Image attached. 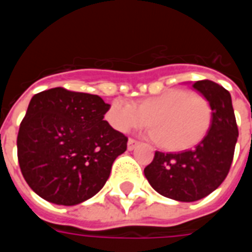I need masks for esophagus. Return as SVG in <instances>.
Returning <instances> with one entry per match:
<instances>
[{
  "label": "esophagus",
  "instance_id": "obj_1",
  "mask_svg": "<svg viewBox=\"0 0 252 252\" xmlns=\"http://www.w3.org/2000/svg\"><path fill=\"white\" fill-rule=\"evenodd\" d=\"M137 144H139V142L133 140V139H129V140H128V150H129V151H132L133 148H136Z\"/></svg>",
  "mask_w": 252,
  "mask_h": 252
}]
</instances>
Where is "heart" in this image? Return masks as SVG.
<instances>
[{
    "label": "heart",
    "mask_w": 252,
    "mask_h": 252,
    "mask_svg": "<svg viewBox=\"0 0 252 252\" xmlns=\"http://www.w3.org/2000/svg\"><path fill=\"white\" fill-rule=\"evenodd\" d=\"M106 120L115 129L129 132L151 126L150 136L167 151H185L194 147L209 132L213 120L211 102L200 94L184 89H170L135 105L116 99L106 112Z\"/></svg>",
    "instance_id": "heart-1"
}]
</instances>
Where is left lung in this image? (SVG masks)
I'll list each match as a JSON object with an SVG mask.
<instances>
[{
  "label": "left lung",
  "mask_w": 252,
  "mask_h": 252,
  "mask_svg": "<svg viewBox=\"0 0 252 252\" xmlns=\"http://www.w3.org/2000/svg\"><path fill=\"white\" fill-rule=\"evenodd\" d=\"M191 86L211 102V129L193 150L175 154L155 151L154 160L144 169L150 185L159 194L181 202L201 200L221 185L239 136L229 92L208 79Z\"/></svg>",
  "instance_id": "8db88e82"
}]
</instances>
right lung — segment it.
<instances>
[{"label":"right lung","instance_id":"add662e5","mask_svg":"<svg viewBox=\"0 0 252 252\" xmlns=\"http://www.w3.org/2000/svg\"><path fill=\"white\" fill-rule=\"evenodd\" d=\"M104 99L54 88L31 99L17 136L21 173L36 194L57 205L92 198L108 181L128 139L104 120Z\"/></svg>","mask_w":252,"mask_h":252}]
</instances>
